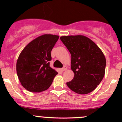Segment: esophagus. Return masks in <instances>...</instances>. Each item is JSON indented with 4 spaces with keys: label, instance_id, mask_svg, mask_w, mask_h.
<instances>
[{
    "label": "esophagus",
    "instance_id": "esophagus-1",
    "mask_svg": "<svg viewBox=\"0 0 122 122\" xmlns=\"http://www.w3.org/2000/svg\"><path fill=\"white\" fill-rule=\"evenodd\" d=\"M67 70V67H66V66H64V67H63V68H62V71H66V70Z\"/></svg>",
    "mask_w": 122,
    "mask_h": 122
}]
</instances>
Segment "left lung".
<instances>
[{
	"label": "left lung",
	"mask_w": 122,
	"mask_h": 122,
	"mask_svg": "<svg viewBox=\"0 0 122 122\" xmlns=\"http://www.w3.org/2000/svg\"><path fill=\"white\" fill-rule=\"evenodd\" d=\"M71 55V68L74 76L67 83L72 91L86 94L96 88L104 77L106 60L100 48L84 35L60 37Z\"/></svg>",
	"instance_id": "left-lung-1"
}]
</instances>
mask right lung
<instances>
[{"label": "right lung", "instance_id": "obj_1", "mask_svg": "<svg viewBox=\"0 0 122 122\" xmlns=\"http://www.w3.org/2000/svg\"><path fill=\"white\" fill-rule=\"evenodd\" d=\"M58 35L44 34L29 43L20 52L16 72L22 86L30 92L47 90L58 72L50 66L51 52Z\"/></svg>", "mask_w": 122, "mask_h": 122}]
</instances>
